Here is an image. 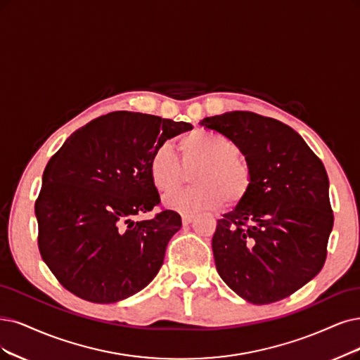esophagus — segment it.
<instances>
[{
	"instance_id": "esophagus-1",
	"label": "esophagus",
	"mask_w": 360,
	"mask_h": 360,
	"mask_svg": "<svg viewBox=\"0 0 360 360\" xmlns=\"http://www.w3.org/2000/svg\"><path fill=\"white\" fill-rule=\"evenodd\" d=\"M193 219H194V215H191V214H182V224L184 225L191 224Z\"/></svg>"
}]
</instances>
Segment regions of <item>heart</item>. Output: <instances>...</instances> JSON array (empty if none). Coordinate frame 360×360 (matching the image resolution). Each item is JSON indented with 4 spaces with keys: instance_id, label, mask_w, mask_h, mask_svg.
I'll list each match as a JSON object with an SVG mask.
<instances>
[{
    "instance_id": "heart-1",
    "label": "heart",
    "mask_w": 360,
    "mask_h": 360,
    "mask_svg": "<svg viewBox=\"0 0 360 360\" xmlns=\"http://www.w3.org/2000/svg\"><path fill=\"white\" fill-rule=\"evenodd\" d=\"M179 158L169 143H160L150 155L148 172L160 193L178 188L185 181V170H193L195 187L170 193L165 206L194 214L198 210L240 205L250 193L254 172L250 165L238 157V146L230 138L217 131L197 129L179 139Z\"/></svg>"
}]
</instances>
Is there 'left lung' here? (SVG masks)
<instances>
[{
  "instance_id": "1",
  "label": "left lung",
  "mask_w": 360,
  "mask_h": 360,
  "mask_svg": "<svg viewBox=\"0 0 360 360\" xmlns=\"http://www.w3.org/2000/svg\"><path fill=\"white\" fill-rule=\"evenodd\" d=\"M230 138L254 172L245 200L218 219V274L252 304L281 301L322 270L334 225L323 163L278 120L231 111L200 122Z\"/></svg>"
}]
</instances>
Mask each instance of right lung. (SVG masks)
<instances>
[{"label": "right lung", "mask_w": 360, "mask_h": 360, "mask_svg": "<svg viewBox=\"0 0 360 360\" xmlns=\"http://www.w3.org/2000/svg\"><path fill=\"white\" fill-rule=\"evenodd\" d=\"M185 122L115 111L74 131L43 173L35 202L38 249L59 283L90 302L111 304L142 290L163 265L181 227L160 203L148 162L155 146L191 130Z\"/></svg>", "instance_id": "add662e5"}]
</instances>
